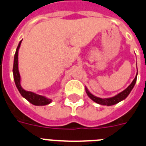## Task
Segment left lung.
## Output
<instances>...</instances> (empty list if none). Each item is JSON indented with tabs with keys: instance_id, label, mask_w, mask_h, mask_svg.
I'll return each mask as SVG.
<instances>
[{
	"instance_id": "1",
	"label": "left lung",
	"mask_w": 146,
	"mask_h": 146,
	"mask_svg": "<svg viewBox=\"0 0 146 146\" xmlns=\"http://www.w3.org/2000/svg\"><path fill=\"white\" fill-rule=\"evenodd\" d=\"M136 81L137 76L136 77L134 78V80H133V82H131V84H130L125 90H123V92L119 93L117 96H114V97L112 98H100L96 97V96H94L93 95L91 94L90 92H89L87 89H86V92H87V94L88 95L89 97L90 98L92 101L96 102L97 104H99L101 105H106V106H111V105L116 104H117L118 102L121 101L122 100L125 99V98L129 96V94L130 93V92L131 91L133 87H134V84L136 83Z\"/></svg>"
}]
</instances>
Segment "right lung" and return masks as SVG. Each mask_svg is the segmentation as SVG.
Masks as SVG:
<instances>
[{
  "mask_svg": "<svg viewBox=\"0 0 146 146\" xmlns=\"http://www.w3.org/2000/svg\"><path fill=\"white\" fill-rule=\"evenodd\" d=\"M21 42H22V40L20 42L18 46H17V50H16L15 54V59H14L13 76L16 87L18 89L19 92L21 94V96L25 98L27 101H29L32 104L36 105V106H44V105L48 104L51 102V99L47 98L44 97V96L35 94V93L32 92L26 91L22 88V87L20 85V76L18 70V50L20 46V44H21Z\"/></svg>",
  "mask_w": 146,
  "mask_h": 146,
  "instance_id": "1",
  "label": "right lung"
}]
</instances>
